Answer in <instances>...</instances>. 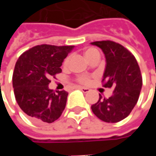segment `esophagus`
<instances>
[{
    "mask_svg": "<svg viewBox=\"0 0 156 156\" xmlns=\"http://www.w3.org/2000/svg\"><path fill=\"white\" fill-rule=\"evenodd\" d=\"M77 88H79L80 90L83 92V93H88V92L90 91V89L88 88H85V87H77Z\"/></svg>",
    "mask_w": 156,
    "mask_h": 156,
    "instance_id": "esophagus-1",
    "label": "esophagus"
}]
</instances>
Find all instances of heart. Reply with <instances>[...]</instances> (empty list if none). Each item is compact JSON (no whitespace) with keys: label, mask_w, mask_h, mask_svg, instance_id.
I'll list each match as a JSON object with an SVG mask.
<instances>
[{"label":"heart","mask_w":156,"mask_h":156,"mask_svg":"<svg viewBox=\"0 0 156 156\" xmlns=\"http://www.w3.org/2000/svg\"><path fill=\"white\" fill-rule=\"evenodd\" d=\"M96 53H98V51L97 49H95V48H87L84 51V54L85 57L88 58V60L89 58L93 57L94 55H95ZM69 57L65 59L64 61V65H67L68 63V62H69ZM78 81L79 83H83V84H88L90 83V78L88 77V76H85V75H83V76H80V77H78Z\"/></svg>","instance_id":"heart-1"}]
</instances>
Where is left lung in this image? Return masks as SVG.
<instances>
[{"label":"left lung","instance_id":"obj_1","mask_svg":"<svg viewBox=\"0 0 156 156\" xmlns=\"http://www.w3.org/2000/svg\"><path fill=\"white\" fill-rule=\"evenodd\" d=\"M101 48L106 59L103 76L105 88H113V94L91 106L92 111L101 120L117 123L130 114L137 104L142 88L140 69L134 56L122 45L112 41L91 42Z\"/></svg>","mask_w":156,"mask_h":156}]
</instances>
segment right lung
I'll return each mask as SVG.
<instances>
[{
    "label": "right lung",
    "mask_w": 156,
    "mask_h": 156,
    "mask_svg": "<svg viewBox=\"0 0 156 156\" xmlns=\"http://www.w3.org/2000/svg\"><path fill=\"white\" fill-rule=\"evenodd\" d=\"M74 46L42 44L23 52L16 62L12 76L19 107L35 123H52L60 117L68 93L48 88L50 78L62 72V62Z\"/></svg>",
    "instance_id": "1"
}]
</instances>
